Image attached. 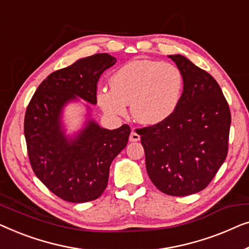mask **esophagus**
Segmentation results:
<instances>
[{
    "mask_svg": "<svg viewBox=\"0 0 249 249\" xmlns=\"http://www.w3.org/2000/svg\"><path fill=\"white\" fill-rule=\"evenodd\" d=\"M129 141H131V142H138V141H140V135L135 132L134 128L132 129L131 135H129Z\"/></svg>",
    "mask_w": 249,
    "mask_h": 249,
    "instance_id": "34e87169",
    "label": "esophagus"
}]
</instances>
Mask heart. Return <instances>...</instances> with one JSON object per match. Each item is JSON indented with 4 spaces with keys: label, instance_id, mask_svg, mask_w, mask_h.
Here are the masks:
<instances>
[{
    "label": "heart",
    "instance_id": "heart-1",
    "mask_svg": "<svg viewBox=\"0 0 249 249\" xmlns=\"http://www.w3.org/2000/svg\"><path fill=\"white\" fill-rule=\"evenodd\" d=\"M110 90L97 93L98 105L110 116H123L131 105L139 123L156 125L177 109L184 90L183 73L171 63L134 59L116 70L109 79Z\"/></svg>",
    "mask_w": 249,
    "mask_h": 249
}]
</instances>
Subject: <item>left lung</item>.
<instances>
[{"label": "left lung", "instance_id": "1", "mask_svg": "<svg viewBox=\"0 0 249 249\" xmlns=\"http://www.w3.org/2000/svg\"><path fill=\"white\" fill-rule=\"evenodd\" d=\"M184 76L183 96L166 121L140 128L150 179L171 196L208 186L228 153L231 115L214 78L181 55H169Z\"/></svg>", "mask_w": 249, "mask_h": 249}]
</instances>
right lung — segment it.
<instances>
[{
  "label": "right lung",
  "instance_id": "1",
  "mask_svg": "<svg viewBox=\"0 0 249 249\" xmlns=\"http://www.w3.org/2000/svg\"><path fill=\"white\" fill-rule=\"evenodd\" d=\"M116 63L106 53L78 59L47 76L34 93L24 116V138L34 173L59 198L93 201L104 193L109 167L127 144L131 128L100 127L88 120L78 134L65 135L62 110L78 97L97 104V83ZM89 109V107H88Z\"/></svg>",
  "mask_w": 249,
  "mask_h": 249
}]
</instances>
